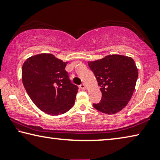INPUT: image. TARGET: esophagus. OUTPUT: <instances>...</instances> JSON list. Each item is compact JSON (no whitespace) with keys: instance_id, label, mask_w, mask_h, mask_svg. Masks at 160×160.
I'll return each instance as SVG.
<instances>
[{"instance_id":"esophagus-1","label":"esophagus","mask_w":160,"mask_h":160,"mask_svg":"<svg viewBox=\"0 0 160 160\" xmlns=\"http://www.w3.org/2000/svg\"><path fill=\"white\" fill-rule=\"evenodd\" d=\"M80 88L81 90H85L86 89V85H85V84H82L80 85Z\"/></svg>"}]
</instances>
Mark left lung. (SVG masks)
<instances>
[{"mask_svg": "<svg viewBox=\"0 0 160 160\" xmlns=\"http://www.w3.org/2000/svg\"><path fill=\"white\" fill-rule=\"evenodd\" d=\"M102 92L101 101L94 108L111 115L121 111L132 98L138 78V69L130 57L110 54L88 62Z\"/></svg>", "mask_w": 160, "mask_h": 160, "instance_id": "1", "label": "left lung"}]
</instances>
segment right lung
<instances>
[{
	"mask_svg": "<svg viewBox=\"0 0 160 160\" xmlns=\"http://www.w3.org/2000/svg\"><path fill=\"white\" fill-rule=\"evenodd\" d=\"M68 62L52 54L30 57L22 66V82L25 90L37 108L51 116L70 110L75 101L78 88L72 84L65 70Z\"/></svg>",
	"mask_w": 160,
	"mask_h": 160,
	"instance_id": "obj_1",
	"label": "right lung"
}]
</instances>
